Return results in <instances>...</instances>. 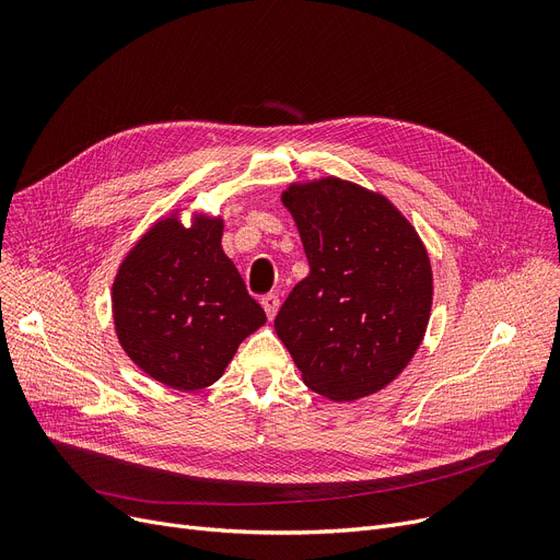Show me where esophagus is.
Segmentation results:
<instances>
[{
    "mask_svg": "<svg viewBox=\"0 0 560 560\" xmlns=\"http://www.w3.org/2000/svg\"><path fill=\"white\" fill-rule=\"evenodd\" d=\"M260 304H262V308H265V315H268V319H275V315H277V311H279V295H275V292H270V295H265L262 300H260Z\"/></svg>",
    "mask_w": 560,
    "mask_h": 560,
    "instance_id": "34e87169",
    "label": "esophagus"
}]
</instances>
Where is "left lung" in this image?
Listing matches in <instances>:
<instances>
[{"label": "left lung", "instance_id": "1", "mask_svg": "<svg viewBox=\"0 0 560 560\" xmlns=\"http://www.w3.org/2000/svg\"><path fill=\"white\" fill-rule=\"evenodd\" d=\"M281 201L300 229L308 277L275 331L304 384L331 401L386 388L424 338L433 277L418 231L378 192L325 176Z\"/></svg>", "mask_w": 560, "mask_h": 560}]
</instances>
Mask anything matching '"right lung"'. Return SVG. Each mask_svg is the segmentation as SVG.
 Segmentation results:
<instances>
[{
  "mask_svg": "<svg viewBox=\"0 0 560 560\" xmlns=\"http://www.w3.org/2000/svg\"><path fill=\"white\" fill-rule=\"evenodd\" d=\"M222 218L159 220L125 256L113 281L115 334L127 357L174 390L215 384L238 345L265 325L222 249Z\"/></svg>",
  "mask_w": 560,
  "mask_h": 560,
  "instance_id": "1",
  "label": "right lung"
}]
</instances>
